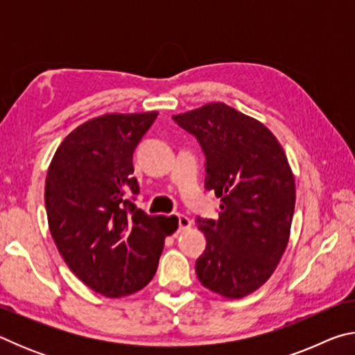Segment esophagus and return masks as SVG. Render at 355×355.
Listing matches in <instances>:
<instances>
[{
	"label": "esophagus",
	"instance_id": "34e87169",
	"mask_svg": "<svg viewBox=\"0 0 355 355\" xmlns=\"http://www.w3.org/2000/svg\"><path fill=\"white\" fill-rule=\"evenodd\" d=\"M177 218H178L180 230H186V228H189V227H191V220H189L188 216H184V214H178Z\"/></svg>",
	"mask_w": 355,
	"mask_h": 355
}]
</instances>
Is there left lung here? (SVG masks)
Wrapping results in <instances>:
<instances>
[{"instance_id": "obj_1", "label": "left lung", "mask_w": 355, "mask_h": 355, "mask_svg": "<svg viewBox=\"0 0 355 355\" xmlns=\"http://www.w3.org/2000/svg\"><path fill=\"white\" fill-rule=\"evenodd\" d=\"M205 155V188L220 199L219 219L197 218L207 248L200 284L238 299L260 288L286 249L296 186L284 148L263 123L224 103L173 116Z\"/></svg>"}]
</instances>
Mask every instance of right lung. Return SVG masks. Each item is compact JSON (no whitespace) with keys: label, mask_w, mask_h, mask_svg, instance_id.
<instances>
[{"label":"right lung","mask_w":355,"mask_h":355,"mask_svg":"<svg viewBox=\"0 0 355 355\" xmlns=\"http://www.w3.org/2000/svg\"><path fill=\"white\" fill-rule=\"evenodd\" d=\"M158 112L105 114L65 137L45 180V208L59 254L83 284L106 297L142 290L158 268L175 216L135 205L133 153Z\"/></svg>","instance_id":"right-lung-1"}]
</instances>
